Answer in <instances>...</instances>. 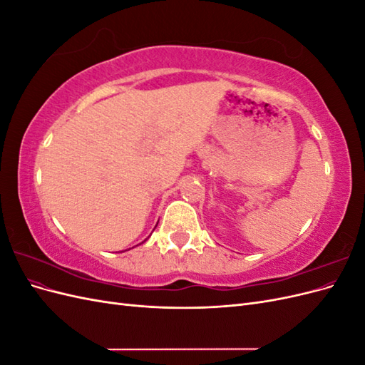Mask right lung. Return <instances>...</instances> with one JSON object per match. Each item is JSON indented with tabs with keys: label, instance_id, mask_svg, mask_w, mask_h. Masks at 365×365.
<instances>
[{
	"label": "right lung",
	"instance_id": "1",
	"mask_svg": "<svg viewBox=\"0 0 365 365\" xmlns=\"http://www.w3.org/2000/svg\"><path fill=\"white\" fill-rule=\"evenodd\" d=\"M141 244H143V242H141Z\"/></svg>",
	"mask_w": 365,
	"mask_h": 365
}]
</instances>
